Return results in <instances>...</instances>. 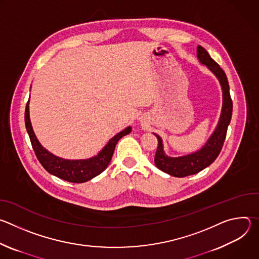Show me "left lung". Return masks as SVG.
<instances>
[{
  "instance_id": "1",
  "label": "left lung",
  "mask_w": 259,
  "mask_h": 259,
  "mask_svg": "<svg viewBox=\"0 0 259 259\" xmlns=\"http://www.w3.org/2000/svg\"><path fill=\"white\" fill-rule=\"evenodd\" d=\"M197 51L200 62L207 65V67L217 77L221 87H223V110H221V116L215 131L206 142V144L203 146V149L194 154L178 158H171L166 156L163 151L162 139L159 135L155 134L158 138L155 164L157 168H159L163 172L175 177H186L196 174L211 165L216 160L219 153L221 152V149H223V145L227 136L228 127L232 119L233 101L230 94V87L226 72L219 66L217 62H215L211 58L209 53L202 46H198Z\"/></svg>"
}]
</instances>
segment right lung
I'll list each match as a JSON object with an SVG mask.
<instances>
[{"mask_svg": "<svg viewBox=\"0 0 259 259\" xmlns=\"http://www.w3.org/2000/svg\"><path fill=\"white\" fill-rule=\"evenodd\" d=\"M24 121L33 152L41 165L50 174L55 175L63 180L75 183H82L88 181L93 177L97 176L98 174H100L102 171H104L105 168L108 166L110 160H112L117 142L123 136L129 134L131 131V127H128L125 130L118 133L116 136H114L108 141V143L104 146V149L96 157H93L88 160L70 161L52 155L40 144L32 131V127L30 124L28 101L25 106Z\"/></svg>", "mask_w": 259, "mask_h": 259, "instance_id": "obj_1", "label": "right lung"}]
</instances>
